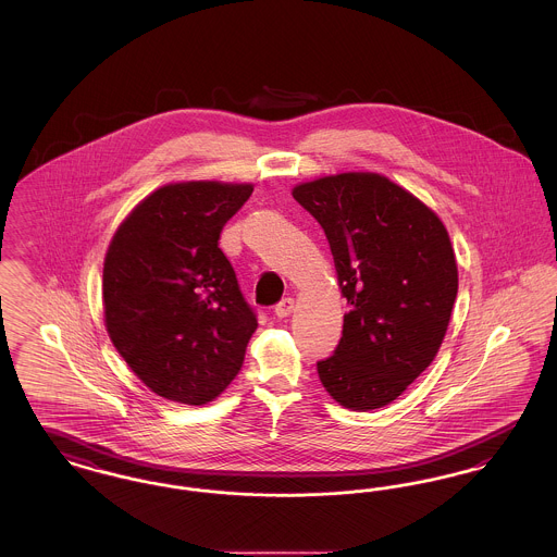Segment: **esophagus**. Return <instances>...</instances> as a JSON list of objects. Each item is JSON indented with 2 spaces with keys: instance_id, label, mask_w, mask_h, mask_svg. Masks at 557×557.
Listing matches in <instances>:
<instances>
[{
  "instance_id": "34e87169",
  "label": "esophagus",
  "mask_w": 557,
  "mask_h": 557,
  "mask_svg": "<svg viewBox=\"0 0 557 557\" xmlns=\"http://www.w3.org/2000/svg\"><path fill=\"white\" fill-rule=\"evenodd\" d=\"M292 311H294V298H284V300H280V302L275 305V309H273V313H275L280 319L288 318Z\"/></svg>"
}]
</instances>
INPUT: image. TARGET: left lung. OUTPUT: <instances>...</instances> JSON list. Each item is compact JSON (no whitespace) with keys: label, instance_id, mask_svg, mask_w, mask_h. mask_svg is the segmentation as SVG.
I'll list each match as a JSON object with an SVG mask.
<instances>
[{"label":"left lung","instance_id":"1","mask_svg":"<svg viewBox=\"0 0 557 557\" xmlns=\"http://www.w3.org/2000/svg\"><path fill=\"white\" fill-rule=\"evenodd\" d=\"M292 196L321 225L348 305L319 380L346 409L384 407L443 345L457 296L449 234L416 196L375 173L323 177Z\"/></svg>","mask_w":557,"mask_h":557}]
</instances>
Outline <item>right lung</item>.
<instances>
[{
    "instance_id": "right-lung-1",
    "label": "right lung",
    "mask_w": 557,
    "mask_h": 557,
    "mask_svg": "<svg viewBox=\"0 0 557 557\" xmlns=\"http://www.w3.org/2000/svg\"><path fill=\"white\" fill-rule=\"evenodd\" d=\"M250 184L187 182L141 200L104 261L112 345L159 397L205 405L238 375L257 313L219 238Z\"/></svg>"
}]
</instances>
